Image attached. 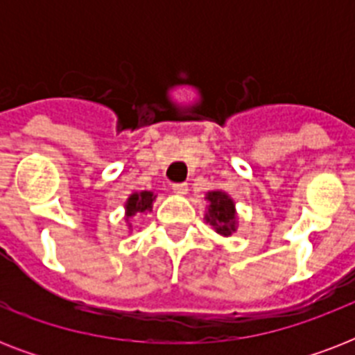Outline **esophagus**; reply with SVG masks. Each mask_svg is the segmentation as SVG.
Returning a JSON list of instances; mask_svg holds the SVG:
<instances>
[{
  "label": "esophagus",
  "instance_id": "obj_1",
  "mask_svg": "<svg viewBox=\"0 0 355 355\" xmlns=\"http://www.w3.org/2000/svg\"><path fill=\"white\" fill-rule=\"evenodd\" d=\"M173 191H175L177 195H186V193H188V184H186V182L173 184Z\"/></svg>",
  "mask_w": 355,
  "mask_h": 355
}]
</instances>
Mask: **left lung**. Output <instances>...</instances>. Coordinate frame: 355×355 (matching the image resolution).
<instances>
[{
	"mask_svg": "<svg viewBox=\"0 0 355 355\" xmlns=\"http://www.w3.org/2000/svg\"><path fill=\"white\" fill-rule=\"evenodd\" d=\"M206 223H210V227L216 230L219 236L228 237L237 230V214L236 202L227 191L223 189H214L206 193Z\"/></svg>",
	"mask_w": 355,
	"mask_h": 355,
	"instance_id": "obj_1",
	"label": "left lung"
}]
</instances>
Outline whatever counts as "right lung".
<instances>
[{"instance_id": "add662e5", "label": "right lung", "mask_w": 355, "mask_h": 355, "mask_svg": "<svg viewBox=\"0 0 355 355\" xmlns=\"http://www.w3.org/2000/svg\"><path fill=\"white\" fill-rule=\"evenodd\" d=\"M156 195L153 191H134L128 195L127 202H125V221H130L136 214H147L153 211V202H155ZM132 227L128 223V228Z\"/></svg>"}]
</instances>
